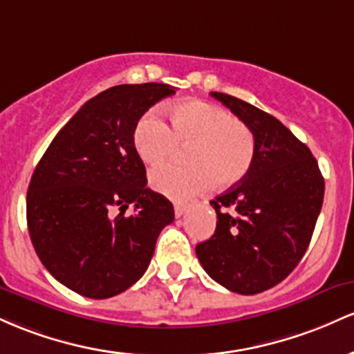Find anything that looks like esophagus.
I'll return each instance as SVG.
<instances>
[{"label":"esophagus","mask_w":354,"mask_h":354,"mask_svg":"<svg viewBox=\"0 0 354 354\" xmlns=\"http://www.w3.org/2000/svg\"><path fill=\"white\" fill-rule=\"evenodd\" d=\"M189 209L187 204H182V202H176L174 204V212H176V217H182L185 214V210Z\"/></svg>","instance_id":"obj_1"}]
</instances>
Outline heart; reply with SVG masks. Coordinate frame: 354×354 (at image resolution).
<instances>
[{
  "mask_svg": "<svg viewBox=\"0 0 354 354\" xmlns=\"http://www.w3.org/2000/svg\"><path fill=\"white\" fill-rule=\"evenodd\" d=\"M133 147L145 164L157 165L185 150L187 165L169 164L150 172V185L170 198H187L209 189H229L248 176L256 138L227 110L202 100L170 109V127L160 113L149 112L133 130Z\"/></svg>",
  "mask_w": 354,
  "mask_h": 354,
  "instance_id": "obj_1",
  "label": "heart"
}]
</instances>
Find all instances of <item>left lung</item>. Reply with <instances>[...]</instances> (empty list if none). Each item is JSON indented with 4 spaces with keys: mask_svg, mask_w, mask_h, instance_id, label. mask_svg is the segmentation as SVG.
Instances as JSON below:
<instances>
[{
    "mask_svg": "<svg viewBox=\"0 0 354 354\" xmlns=\"http://www.w3.org/2000/svg\"><path fill=\"white\" fill-rule=\"evenodd\" d=\"M210 97L252 130L256 153L248 176L210 201L216 232L196 252L216 283L257 295L303 259L323 205L324 178L308 145L276 117L219 91Z\"/></svg>",
    "mask_w": 354,
    "mask_h": 354,
    "instance_id": "1",
    "label": "left lung"
}]
</instances>
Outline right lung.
<instances>
[{
  "mask_svg": "<svg viewBox=\"0 0 354 354\" xmlns=\"http://www.w3.org/2000/svg\"><path fill=\"white\" fill-rule=\"evenodd\" d=\"M174 90L142 83L102 91L59 130L35 169L30 239L51 276L78 295L106 299L137 283L158 234L174 222L172 202L147 187L133 147L142 115ZM129 205L134 214L127 218Z\"/></svg>",
  "mask_w": 354,
  "mask_h": 354,
  "instance_id": "right-lung-1",
  "label": "right lung"
}]
</instances>
